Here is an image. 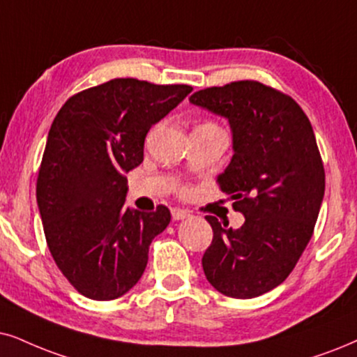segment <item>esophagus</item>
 I'll list each match as a JSON object with an SVG mask.
<instances>
[{"mask_svg": "<svg viewBox=\"0 0 357 357\" xmlns=\"http://www.w3.org/2000/svg\"><path fill=\"white\" fill-rule=\"evenodd\" d=\"M171 218H173V220H183L189 218V212L179 209V207H173V209H171Z\"/></svg>", "mask_w": 357, "mask_h": 357, "instance_id": "obj_1", "label": "esophagus"}]
</instances>
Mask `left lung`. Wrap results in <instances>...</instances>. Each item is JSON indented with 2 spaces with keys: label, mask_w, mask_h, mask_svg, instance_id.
<instances>
[{
  "label": "left lung",
  "mask_w": 357,
  "mask_h": 357,
  "mask_svg": "<svg viewBox=\"0 0 357 357\" xmlns=\"http://www.w3.org/2000/svg\"><path fill=\"white\" fill-rule=\"evenodd\" d=\"M189 102L231 123L234 156L218 184L245 215L237 231L206 215L214 236L202 268L222 295L255 298L291 273L313 236L324 196L313 126L290 96L257 80L199 90Z\"/></svg>",
  "instance_id": "8db88e82"
}]
</instances>
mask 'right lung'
<instances>
[{
	"instance_id": "obj_1",
	"label": "right lung",
	"mask_w": 357,
	"mask_h": 357,
	"mask_svg": "<svg viewBox=\"0 0 357 357\" xmlns=\"http://www.w3.org/2000/svg\"><path fill=\"white\" fill-rule=\"evenodd\" d=\"M191 90L112 79L72 96L54 119L36 197L49 252L80 295L115 300L145 272L150 243L171 214L163 204L125 207V174L142 165L151 126Z\"/></svg>"
}]
</instances>
